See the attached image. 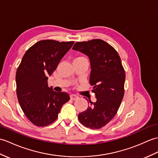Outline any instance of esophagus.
Masks as SVG:
<instances>
[{"label": "esophagus", "instance_id": "1", "mask_svg": "<svg viewBox=\"0 0 158 158\" xmlns=\"http://www.w3.org/2000/svg\"><path fill=\"white\" fill-rule=\"evenodd\" d=\"M70 98L73 100H77L79 99V96H77V95H75V94H71L70 96Z\"/></svg>", "mask_w": 158, "mask_h": 158}]
</instances>
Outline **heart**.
Segmentation results:
<instances>
[{
	"label": "heart",
	"instance_id": "1",
	"mask_svg": "<svg viewBox=\"0 0 158 158\" xmlns=\"http://www.w3.org/2000/svg\"><path fill=\"white\" fill-rule=\"evenodd\" d=\"M81 59H86V58H85L84 57H82V56H79V57L76 58L75 60H81Z\"/></svg>",
	"mask_w": 158,
	"mask_h": 158
}]
</instances>
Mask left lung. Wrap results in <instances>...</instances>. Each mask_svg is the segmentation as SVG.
<instances>
[{"label":"left lung","instance_id":"obj_1","mask_svg":"<svg viewBox=\"0 0 158 158\" xmlns=\"http://www.w3.org/2000/svg\"><path fill=\"white\" fill-rule=\"evenodd\" d=\"M73 50L87 55L91 64L89 83L96 102L79 113V122L87 128L98 129L116 114L124 96L125 73L118 52L102 40L77 42Z\"/></svg>","mask_w":158,"mask_h":158}]
</instances>
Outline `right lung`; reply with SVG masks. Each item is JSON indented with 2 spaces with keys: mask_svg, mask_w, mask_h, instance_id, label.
<instances>
[{
  "mask_svg": "<svg viewBox=\"0 0 158 158\" xmlns=\"http://www.w3.org/2000/svg\"><path fill=\"white\" fill-rule=\"evenodd\" d=\"M74 42L41 40L26 51L16 73L17 96L22 110L37 127L56 120L62 106L70 100L65 92H56L48 79L56 70Z\"/></svg>",
  "mask_w": 158,
  "mask_h": 158,
  "instance_id": "right-lung-1",
  "label": "right lung"
}]
</instances>
